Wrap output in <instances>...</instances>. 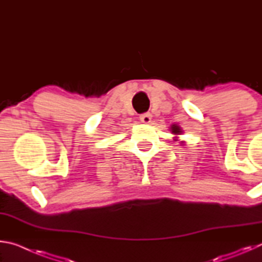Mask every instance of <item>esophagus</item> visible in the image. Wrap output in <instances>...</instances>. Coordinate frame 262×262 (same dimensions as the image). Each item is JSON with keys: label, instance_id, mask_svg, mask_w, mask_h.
I'll return each mask as SVG.
<instances>
[{"label": "esophagus", "instance_id": "1", "mask_svg": "<svg viewBox=\"0 0 262 262\" xmlns=\"http://www.w3.org/2000/svg\"><path fill=\"white\" fill-rule=\"evenodd\" d=\"M151 113H149V112H147V113H143V114H141L140 115V120H141V122H143V123H149L150 121H151Z\"/></svg>", "mask_w": 262, "mask_h": 262}]
</instances>
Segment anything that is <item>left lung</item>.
Returning <instances> with one entry per match:
<instances>
[{"label": "left lung", "mask_w": 262, "mask_h": 262, "mask_svg": "<svg viewBox=\"0 0 262 262\" xmlns=\"http://www.w3.org/2000/svg\"><path fill=\"white\" fill-rule=\"evenodd\" d=\"M172 132L174 133V134H178V133H180V129H179V127H177V126H173L172 127Z\"/></svg>", "instance_id": "8db88e82"}]
</instances>
